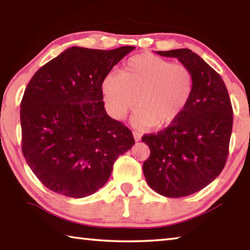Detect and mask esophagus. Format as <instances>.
I'll return each instance as SVG.
<instances>
[{
  "label": "esophagus",
  "instance_id": "obj_1",
  "mask_svg": "<svg viewBox=\"0 0 250 250\" xmlns=\"http://www.w3.org/2000/svg\"><path fill=\"white\" fill-rule=\"evenodd\" d=\"M141 137H142V135H141V133H139V132H135V131H134V132H133V138H134V140L135 141H140L141 140Z\"/></svg>",
  "mask_w": 250,
  "mask_h": 250
}]
</instances>
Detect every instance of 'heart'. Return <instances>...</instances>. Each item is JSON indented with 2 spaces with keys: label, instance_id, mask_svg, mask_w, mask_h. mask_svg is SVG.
I'll return each instance as SVG.
<instances>
[{
  "label": "heart",
  "instance_id": "b5f03b06",
  "mask_svg": "<svg viewBox=\"0 0 250 250\" xmlns=\"http://www.w3.org/2000/svg\"><path fill=\"white\" fill-rule=\"evenodd\" d=\"M101 94L108 115L125 120L137 105L135 128L170 125L179 119L191 100L194 78L188 67L166 58L140 54L129 58L119 73L101 80Z\"/></svg>",
  "mask_w": 250,
  "mask_h": 250
}]
</instances>
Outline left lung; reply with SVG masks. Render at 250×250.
<instances>
[{"label": "left lung", "mask_w": 250, "mask_h": 250, "mask_svg": "<svg viewBox=\"0 0 250 250\" xmlns=\"http://www.w3.org/2000/svg\"><path fill=\"white\" fill-rule=\"evenodd\" d=\"M177 58L191 70L194 89L179 119L158 133L145 134L150 156L143 173L156 193L183 197L201 191L225 167L232 129V108L219 74L191 49L155 52Z\"/></svg>", "instance_id": "8db88e82"}]
</instances>
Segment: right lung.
<instances>
[{
  "label": "right lung",
  "mask_w": 250,
  "mask_h": 250,
  "mask_svg": "<svg viewBox=\"0 0 250 250\" xmlns=\"http://www.w3.org/2000/svg\"><path fill=\"white\" fill-rule=\"evenodd\" d=\"M135 47L67 48L29 80L21 103L22 151L50 191L82 198L107 183L113 163L134 145L105 112L101 80Z\"/></svg>",
  "instance_id": "add662e5"
}]
</instances>
